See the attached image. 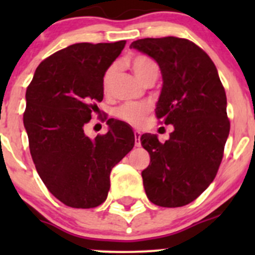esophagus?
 I'll list each match as a JSON object with an SVG mask.
<instances>
[{
	"mask_svg": "<svg viewBox=\"0 0 255 255\" xmlns=\"http://www.w3.org/2000/svg\"><path fill=\"white\" fill-rule=\"evenodd\" d=\"M140 132L139 130H135L134 132V145L135 146H140Z\"/></svg>",
	"mask_w": 255,
	"mask_h": 255,
	"instance_id": "34e87169",
	"label": "esophagus"
}]
</instances>
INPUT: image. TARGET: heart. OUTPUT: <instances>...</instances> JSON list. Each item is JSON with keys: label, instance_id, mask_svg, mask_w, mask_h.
Returning a JSON list of instances; mask_svg holds the SVG:
<instances>
[{"label": "heart", "instance_id": "obj_1", "mask_svg": "<svg viewBox=\"0 0 255 255\" xmlns=\"http://www.w3.org/2000/svg\"><path fill=\"white\" fill-rule=\"evenodd\" d=\"M125 64L133 71L135 78L139 80L143 85L149 81H155L159 76V65L154 59L146 55H135L125 60ZM118 73L117 64H112L105 71L102 76V89L105 94H110L113 86L116 75ZM149 110L145 104H125L116 110V117L133 126H139L143 122L144 116Z\"/></svg>", "mask_w": 255, "mask_h": 255}]
</instances>
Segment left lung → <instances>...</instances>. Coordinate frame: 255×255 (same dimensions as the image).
I'll return each mask as SVG.
<instances>
[{
	"label": "left lung",
	"mask_w": 255,
	"mask_h": 255,
	"mask_svg": "<svg viewBox=\"0 0 255 255\" xmlns=\"http://www.w3.org/2000/svg\"><path fill=\"white\" fill-rule=\"evenodd\" d=\"M158 63L163 87L156 117L173 125L165 143L156 134L140 137L150 155L142 171L149 201L180 207L196 200L217 174L230 134L227 97L210 56L184 38H144L130 44Z\"/></svg>",
	"instance_id": "obj_1"
}]
</instances>
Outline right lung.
Returning <instances> with one entry per match:
<instances>
[{
	"instance_id": "obj_1",
	"label": "right lung",
	"mask_w": 255,
	"mask_h": 255,
	"mask_svg": "<svg viewBox=\"0 0 255 255\" xmlns=\"http://www.w3.org/2000/svg\"><path fill=\"white\" fill-rule=\"evenodd\" d=\"M126 40L78 43L43 60L25 92L23 123L35 169L66 206L92 208L107 199L110 174L134 146V133L110 118L109 132L94 139L84 127L104 99L102 76Z\"/></svg>"
}]
</instances>
